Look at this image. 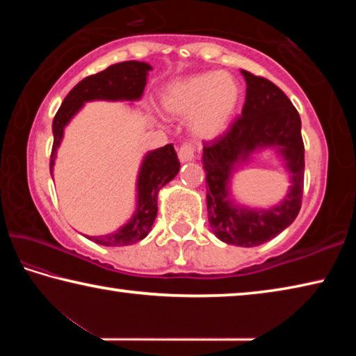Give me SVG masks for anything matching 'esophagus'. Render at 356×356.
<instances>
[{
    "mask_svg": "<svg viewBox=\"0 0 356 356\" xmlns=\"http://www.w3.org/2000/svg\"><path fill=\"white\" fill-rule=\"evenodd\" d=\"M179 159L182 161H191L195 159V146L191 143H184L177 150Z\"/></svg>",
    "mask_w": 356,
    "mask_h": 356,
    "instance_id": "esophagus-1",
    "label": "esophagus"
}]
</instances>
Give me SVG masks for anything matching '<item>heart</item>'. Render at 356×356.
<instances>
[{"mask_svg":"<svg viewBox=\"0 0 356 356\" xmlns=\"http://www.w3.org/2000/svg\"><path fill=\"white\" fill-rule=\"evenodd\" d=\"M240 84L229 74L202 72L168 86L163 106L176 116H193V131L210 140L220 136L236 116L240 104Z\"/></svg>","mask_w":356,"mask_h":356,"instance_id":"obj_1","label":"heart"}]
</instances>
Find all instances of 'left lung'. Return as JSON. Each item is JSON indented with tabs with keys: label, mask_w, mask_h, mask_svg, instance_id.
Wrapping results in <instances>:
<instances>
[{
	"label": "left lung",
	"mask_w": 356,
	"mask_h": 356,
	"mask_svg": "<svg viewBox=\"0 0 356 356\" xmlns=\"http://www.w3.org/2000/svg\"><path fill=\"white\" fill-rule=\"evenodd\" d=\"M246 97L242 116L226 134L204 141L202 168L207 184V215L215 236L236 246L262 245L291 226L301 209L305 184V144L301 119L287 95L267 78L242 70ZM261 147H276L291 172V190L280 207L250 211L236 207L228 197L233 166Z\"/></svg>",
	"instance_id": "8db88e82"
}]
</instances>
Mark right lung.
Wrapping results in <instances>:
<instances>
[{"label": "right lung", "mask_w": 356, "mask_h": 356, "mask_svg": "<svg viewBox=\"0 0 356 356\" xmlns=\"http://www.w3.org/2000/svg\"><path fill=\"white\" fill-rule=\"evenodd\" d=\"M152 69L146 63L124 61L113 64L95 75H89L65 95L53 119V147L50 156V172H53L56 150L61 144L64 127L72 116L89 100H138L146 86L147 72ZM180 163L172 144L152 150L144 159L138 176V206L127 225L116 232L100 237H89L104 246H127L147 236L156 216V195L161 186L176 177Z\"/></svg>", "instance_id": "right-lung-1"}]
</instances>
